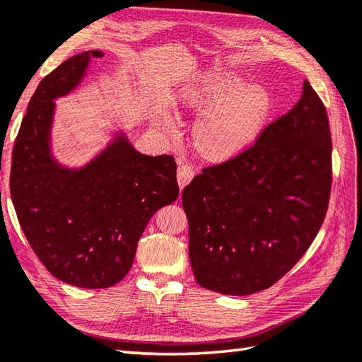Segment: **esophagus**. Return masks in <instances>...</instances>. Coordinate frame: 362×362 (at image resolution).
<instances>
[{
	"label": "esophagus",
	"mask_w": 362,
	"mask_h": 362,
	"mask_svg": "<svg viewBox=\"0 0 362 362\" xmlns=\"http://www.w3.org/2000/svg\"><path fill=\"white\" fill-rule=\"evenodd\" d=\"M194 177V169L193 166L189 165H180L179 168H177V182H179V187L180 189L185 188L188 183L193 180Z\"/></svg>",
	"instance_id": "obj_1"
}]
</instances>
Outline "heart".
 <instances>
[{
  "label": "heart",
  "mask_w": 362,
  "mask_h": 362,
  "mask_svg": "<svg viewBox=\"0 0 362 362\" xmlns=\"http://www.w3.org/2000/svg\"><path fill=\"white\" fill-rule=\"evenodd\" d=\"M182 103L202 111L193 129L199 153L210 160H229L242 153L264 129L273 110V94L265 84L251 83L235 70H210L182 89ZM163 130L175 129V117H157Z\"/></svg>",
  "instance_id": "b5f03b06"
}]
</instances>
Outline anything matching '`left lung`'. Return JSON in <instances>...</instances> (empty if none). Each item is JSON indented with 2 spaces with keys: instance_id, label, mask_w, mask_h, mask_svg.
<instances>
[{
  "instance_id": "8db88e82",
  "label": "left lung",
  "mask_w": 362,
  "mask_h": 362,
  "mask_svg": "<svg viewBox=\"0 0 362 362\" xmlns=\"http://www.w3.org/2000/svg\"><path fill=\"white\" fill-rule=\"evenodd\" d=\"M329 189L328 116L306 80L298 103L256 144L183 189L197 284L243 296L278 282L320 230Z\"/></svg>"
}]
</instances>
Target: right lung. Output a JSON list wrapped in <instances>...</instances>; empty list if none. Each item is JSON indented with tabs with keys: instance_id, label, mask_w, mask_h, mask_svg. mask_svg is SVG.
Here are the masks:
<instances>
[{
	"instance_id": "obj_1",
	"label": "right lung",
	"mask_w": 362,
	"mask_h": 362,
	"mask_svg": "<svg viewBox=\"0 0 362 362\" xmlns=\"http://www.w3.org/2000/svg\"><path fill=\"white\" fill-rule=\"evenodd\" d=\"M102 56V49L74 54L40 81L11 168L12 202L35 256L54 278L83 288L124 279L148 219L179 197L174 157L138 152L122 129L80 166L54 157V100L80 88Z\"/></svg>"
}]
</instances>
